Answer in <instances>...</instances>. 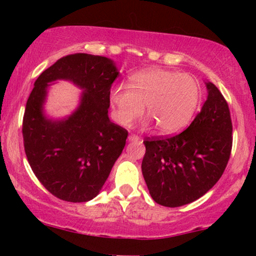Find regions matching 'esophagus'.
<instances>
[{
    "instance_id": "obj_1",
    "label": "esophagus",
    "mask_w": 256,
    "mask_h": 256,
    "mask_svg": "<svg viewBox=\"0 0 256 256\" xmlns=\"http://www.w3.org/2000/svg\"><path fill=\"white\" fill-rule=\"evenodd\" d=\"M140 140V136H137V134H130V136H128V140H131V142H138V140Z\"/></svg>"
}]
</instances>
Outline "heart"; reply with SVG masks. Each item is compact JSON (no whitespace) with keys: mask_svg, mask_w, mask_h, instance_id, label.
I'll return each mask as SVG.
<instances>
[{"mask_svg":"<svg viewBox=\"0 0 256 256\" xmlns=\"http://www.w3.org/2000/svg\"><path fill=\"white\" fill-rule=\"evenodd\" d=\"M110 101L119 125H131L146 106V122H154L161 134H173L192 119L200 101V85L189 74L148 68L132 74L128 85L112 86Z\"/></svg>","mask_w":256,"mask_h":256,"instance_id":"heart-1","label":"heart"}]
</instances>
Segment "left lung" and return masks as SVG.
Instances as JSON below:
<instances>
[{"label":"left lung","mask_w":256,"mask_h":256,"mask_svg":"<svg viewBox=\"0 0 256 256\" xmlns=\"http://www.w3.org/2000/svg\"><path fill=\"white\" fill-rule=\"evenodd\" d=\"M208 96L189 128L171 137L144 140L142 173L150 196L180 207L204 196L224 173L232 149V122L224 96L206 83Z\"/></svg>","instance_id":"8db88e82"}]
</instances>
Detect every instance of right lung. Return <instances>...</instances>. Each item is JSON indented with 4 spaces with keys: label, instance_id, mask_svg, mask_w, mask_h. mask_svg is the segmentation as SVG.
Wrapping results in <instances>:
<instances>
[{
    "label": "right lung",
    "instance_id": "right-lung-1",
    "mask_svg": "<svg viewBox=\"0 0 256 256\" xmlns=\"http://www.w3.org/2000/svg\"><path fill=\"white\" fill-rule=\"evenodd\" d=\"M119 72L110 58H61L34 82L22 119L25 154L38 180L55 198L86 202L98 195L124 149L128 131L108 118L110 91ZM70 80L84 91L80 107L62 120L42 113L49 82Z\"/></svg>",
    "mask_w": 256,
    "mask_h": 256
}]
</instances>
